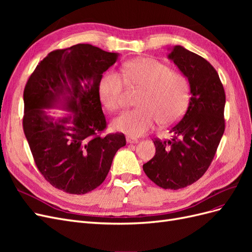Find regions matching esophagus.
<instances>
[{
	"instance_id": "34e87169",
	"label": "esophagus",
	"mask_w": 252,
	"mask_h": 252,
	"mask_svg": "<svg viewBox=\"0 0 252 252\" xmlns=\"http://www.w3.org/2000/svg\"><path fill=\"white\" fill-rule=\"evenodd\" d=\"M126 142H127L128 144H136L139 141L136 140V139L131 138V136H126Z\"/></svg>"
}]
</instances>
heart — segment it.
<instances>
[{
  "instance_id": "obj_1",
  "label": "heart",
  "mask_w": 252,
  "mask_h": 252,
  "mask_svg": "<svg viewBox=\"0 0 252 252\" xmlns=\"http://www.w3.org/2000/svg\"><path fill=\"white\" fill-rule=\"evenodd\" d=\"M124 78L114 70L106 71L98 82V96L110 110L124 106L126 84L142 89L136 105L112 122L114 130L132 138L150 131L158 123L168 125L181 118L189 102V83L184 74L158 60L139 58L125 63Z\"/></svg>"
}]
</instances>
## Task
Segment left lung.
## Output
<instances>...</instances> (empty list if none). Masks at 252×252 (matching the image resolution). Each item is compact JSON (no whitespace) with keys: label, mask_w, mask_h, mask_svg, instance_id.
I'll return each instance as SVG.
<instances>
[{"label":"left lung","mask_w":252,"mask_h":252,"mask_svg":"<svg viewBox=\"0 0 252 252\" xmlns=\"http://www.w3.org/2000/svg\"><path fill=\"white\" fill-rule=\"evenodd\" d=\"M168 58L185 75L190 100L184 116L170 132L171 140H155L156 155L143 165L159 187L177 190L196 182L208 169L225 130V91L212 65L177 45Z\"/></svg>","instance_id":"obj_1"}]
</instances>
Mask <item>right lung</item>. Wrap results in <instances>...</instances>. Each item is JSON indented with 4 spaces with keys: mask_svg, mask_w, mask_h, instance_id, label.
<instances>
[{
    "mask_svg": "<svg viewBox=\"0 0 252 252\" xmlns=\"http://www.w3.org/2000/svg\"><path fill=\"white\" fill-rule=\"evenodd\" d=\"M119 53L78 44L48 53L24 89L23 128L43 177L60 190L84 194L107 177L114 155L126 145L123 133L100 136L106 120L98 82ZM67 110L56 119L45 109Z\"/></svg>",
    "mask_w": 252,
    "mask_h": 252,
    "instance_id": "obj_1",
    "label": "right lung"
}]
</instances>
